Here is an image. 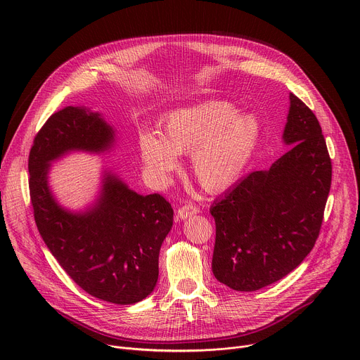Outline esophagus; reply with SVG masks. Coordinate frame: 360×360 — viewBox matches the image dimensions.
Masks as SVG:
<instances>
[{"label": "esophagus", "mask_w": 360, "mask_h": 360, "mask_svg": "<svg viewBox=\"0 0 360 360\" xmlns=\"http://www.w3.org/2000/svg\"><path fill=\"white\" fill-rule=\"evenodd\" d=\"M198 212H199V208L196 207V205H193V203H186V205H184V207H181V208L178 210L176 215H178L179 219H185V218H188V217H191V215H195V214H198Z\"/></svg>", "instance_id": "34e87169"}]
</instances>
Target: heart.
I'll return each mask as SVG.
<instances>
[{
	"label": "heart",
	"mask_w": 360,
	"mask_h": 360,
	"mask_svg": "<svg viewBox=\"0 0 360 360\" xmlns=\"http://www.w3.org/2000/svg\"><path fill=\"white\" fill-rule=\"evenodd\" d=\"M262 122L253 112H236L226 101H205L169 112L161 134L141 131L138 148L148 174L160 182L178 167L176 153L191 152V169L212 192L233 185L259 146Z\"/></svg>",
	"instance_id": "1"
}]
</instances>
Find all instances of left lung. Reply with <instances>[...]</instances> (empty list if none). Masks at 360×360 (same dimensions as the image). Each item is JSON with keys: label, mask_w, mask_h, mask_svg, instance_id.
Here are the masks:
<instances>
[{"label": "left lung", "mask_w": 360, "mask_h": 360, "mask_svg": "<svg viewBox=\"0 0 360 360\" xmlns=\"http://www.w3.org/2000/svg\"><path fill=\"white\" fill-rule=\"evenodd\" d=\"M293 145L214 202L215 278L233 290L265 288L297 268L319 236L332 162L316 115L296 95L283 131Z\"/></svg>", "instance_id": "obj_1"}]
</instances>
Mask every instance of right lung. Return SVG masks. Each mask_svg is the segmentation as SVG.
Returning a JSON list of instances; mask_svg holds the SVG:
<instances>
[{
	"instance_id": "1",
	"label": "right lung",
	"mask_w": 360,
	"mask_h": 360,
	"mask_svg": "<svg viewBox=\"0 0 360 360\" xmlns=\"http://www.w3.org/2000/svg\"><path fill=\"white\" fill-rule=\"evenodd\" d=\"M112 142L114 131L98 112L67 107L53 114L34 138L28 185L39 235L68 276L101 300L131 304L157 285L160 249L174 221L171 203L160 193L138 195L107 172L94 208L72 214L46 182L51 161L70 150L104 152Z\"/></svg>"
}]
</instances>
